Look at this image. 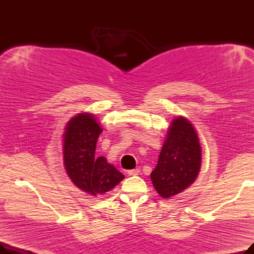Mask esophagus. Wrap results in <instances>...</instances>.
Instances as JSON below:
<instances>
[{
    "mask_svg": "<svg viewBox=\"0 0 254 254\" xmlns=\"http://www.w3.org/2000/svg\"><path fill=\"white\" fill-rule=\"evenodd\" d=\"M140 173V169L139 168H136V169H132V170H128L127 171V174L129 176H135V175H138Z\"/></svg>",
    "mask_w": 254,
    "mask_h": 254,
    "instance_id": "obj_1",
    "label": "esophagus"
}]
</instances>
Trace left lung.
Segmentation results:
<instances>
[{
  "instance_id": "1",
  "label": "left lung",
  "mask_w": 254,
  "mask_h": 254,
  "mask_svg": "<svg viewBox=\"0 0 254 254\" xmlns=\"http://www.w3.org/2000/svg\"><path fill=\"white\" fill-rule=\"evenodd\" d=\"M201 146L192 125L184 117L173 120L151 173L154 189L168 198L193 183L201 168Z\"/></svg>"
}]
</instances>
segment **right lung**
<instances>
[{"mask_svg": "<svg viewBox=\"0 0 254 254\" xmlns=\"http://www.w3.org/2000/svg\"><path fill=\"white\" fill-rule=\"evenodd\" d=\"M66 126L64 164L72 182L91 195L112 190L125 176L105 157H95L98 138L103 131L95 117L80 113Z\"/></svg>", "mask_w": 254, "mask_h": 254, "instance_id": "1", "label": "right lung"}]
</instances>
